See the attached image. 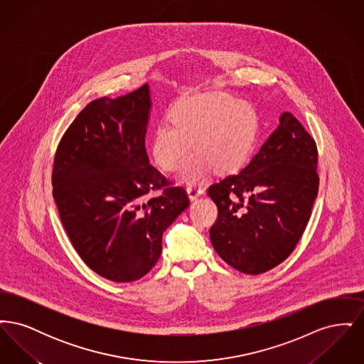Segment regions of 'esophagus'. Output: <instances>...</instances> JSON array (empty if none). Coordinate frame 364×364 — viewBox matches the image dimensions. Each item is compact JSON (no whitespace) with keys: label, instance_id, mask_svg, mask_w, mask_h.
<instances>
[{"label":"esophagus","instance_id":"34e87169","mask_svg":"<svg viewBox=\"0 0 364 364\" xmlns=\"http://www.w3.org/2000/svg\"><path fill=\"white\" fill-rule=\"evenodd\" d=\"M205 191L203 188L200 187V186H196V184H191L187 187V193H188V196H190L191 200H195V199H198L202 193H203Z\"/></svg>","mask_w":364,"mask_h":364}]
</instances>
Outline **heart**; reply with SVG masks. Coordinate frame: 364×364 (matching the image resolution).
Segmentation results:
<instances>
[{
  "instance_id": "obj_1",
  "label": "heart",
  "mask_w": 364,
  "mask_h": 364,
  "mask_svg": "<svg viewBox=\"0 0 364 364\" xmlns=\"http://www.w3.org/2000/svg\"><path fill=\"white\" fill-rule=\"evenodd\" d=\"M169 119L172 122L156 124L151 154L159 168L174 172L195 145L198 151L180 173L184 183L203 180L214 168L221 173L233 172L252 150L255 117L245 105L226 94L183 98L171 107Z\"/></svg>"
}]
</instances>
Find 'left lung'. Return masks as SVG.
<instances>
[{
	"mask_svg": "<svg viewBox=\"0 0 364 364\" xmlns=\"http://www.w3.org/2000/svg\"><path fill=\"white\" fill-rule=\"evenodd\" d=\"M316 165L315 140L285 112L244 169L208 187L218 208L210 239L229 266L257 276L292 254L318 195Z\"/></svg>",
	"mask_w": 364,
	"mask_h": 364,
	"instance_id": "obj_1",
	"label": "left lung"
}]
</instances>
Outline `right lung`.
Masks as SVG:
<instances>
[{"mask_svg": "<svg viewBox=\"0 0 364 364\" xmlns=\"http://www.w3.org/2000/svg\"><path fill=\"white\" fill-rule=\"evenodd\" d=\"M149 85L87 105L61 139L53 165V198L79 257L116 282L146 276L162 252V233L190 206L150 165L144 147ZM162 189L148 199L153 190Z\"/></svg>", "mask_w": 364, "mask_h": 364, "instance_id": "1", "label": "right lung"}]
</instances>
